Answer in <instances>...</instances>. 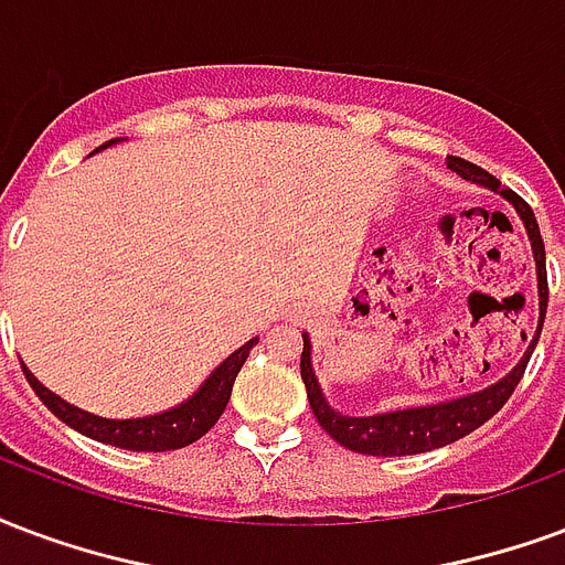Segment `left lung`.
Returning <instances> with one entry per match:
<instances>
[{"label":"left lung","mask_w":565,"mask_h":565,"mask_svg":"<svg viewBox=\"0 0 565 565\" xmlns=\"http://www.w3.org/2000/svg\"><path fill=\"white\" fill-rule=\"evenodd\" d=\"M449 167L455 173L470 182L491 188L497 194H503L512 206L518 209V215L527 227V236L533 242V257H536V275H539V329L536 338H530V347L524 359L512 367V374H505L500 383L473 392V395H463V398L443 401V404H431V407H413V411H392L380 413V416H344V413L332 411L326 404L323 392L317 386L315 367H311V341L302 335V380L308 388V401H311V411H315L320 428H323L332 440H338L344 449L359 455H383V458H395V455H419L449 446V443L461 440L470 431H476L479 425L491 419L505 401L512 398V392L524 377V367H527L530 356H533V347L539 341L542 323H545V308H548V271H545V242L539 233L536 215L533 209L524 203V198H518L512 188L500 185V179L491 177L482 167L470 164L463 158H449ZM527 341V338H524Z\"/></svg>","instance_id":"obj_1"}]
</instances>
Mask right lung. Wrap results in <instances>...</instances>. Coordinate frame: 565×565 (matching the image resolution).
<instances>
[{
    "label": "right lung",
    "mask_w": 565,
    "mask_h": 565,
    "mask_svg": "<svg viewBox=\"0 0 565 565\" xmlns=\"http://www.w3.org/2000/svg\"><path fill=\"white\" fill-rule=\"evenodd\" d=\"M254 344H257V338H250L248 344H242L236 353H230L209 374L198 395H191L185 404H179V407L167 413H158V416H146V419H102V416H92V413L74 407L68 401H62L60 395H53L50 388L41 386L26 367L23 371H26L29 386L35 388L38 398L47 404V411L53 416H60L74 431L86 434V437L98 443L119 446V449H131V452H170V449H182L188 443L200 440L221 419V413H224L230 401V392H233V380L245 365Z\"/></svg>",
    "instance_id": "add662e5"
}]
</instances>
